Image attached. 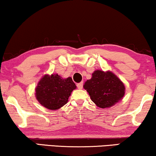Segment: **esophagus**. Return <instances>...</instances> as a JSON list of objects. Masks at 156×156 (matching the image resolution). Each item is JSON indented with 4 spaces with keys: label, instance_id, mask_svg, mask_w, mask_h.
I'll return each instance as SVG.
<instances>
[{
    "label": "esophagus",
    "instance_id": "obj_1",
    "mask_svg": "<svg viewBox=\"0 0 156 156\" xmlns=\"http://www.w3.org/2000/svg\"><path fill=\"white\" fill-rule=\"evenodd\" d=\"M83 82H80V83H78L77 84V87H78L79 89H81L82 88H83Z\"/></svg>",
    "mask_w": 156,
    "mask_h": 156
}]
</instances>
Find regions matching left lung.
Masks as SVG:
<instances>
[{
  "instance_id": "left-lung-1",
  "label": "left lung",
  "mask_w": 156,
  "mask_h": 156,
  "mask_svg": "<svg viewBox=\"0 0 156 156\" xmlns=\"http://www.w3.org/2000/svg\"><path fill=\"white\" fill-rule=\"evenodd\" d=\"M91 100L100 108H110L123 98L125 86L113 73L96 70L83 85Z\"/></svg>"
}]
</instances>
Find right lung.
Instances as JSON below:
<instances>
[{"instance_id": "right-lung-1", "label": "right lung", "mask_w": 156, "mask_h": 156, "mask_svg": "<svg viewBox=\"0 0 156 156\" xmlns=\"http://www.w3.org/2000/svg\"><path fill=\"white\" fill-rule=\"evenodd\" d=\"M76 84L70 77L63 79L59 75L45 76L35 89V95L39 102L49 110H57L67 104Z\"/></svg>"}]
</instances>
